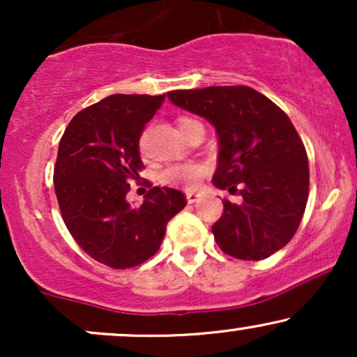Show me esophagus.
<instances>
[{"label":"esophagus","instance_id":"obj_1","mask_svg":"<svg viewBox=\"0 0 357 357\" xmlns=\"http://www.w3.org/2000/svg\"><path fill=\"white\" fill-rule=\"evenodd\" d=\"M186 199H188V203H196L199 199V195L196 191H188Z\"/></svg>","mask_w":357,"mask_h":357}]
</instances>
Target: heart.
Here are the masks:
<instances>
[{"label":"heart","instance_id":"1","mask_svg":"<svg viewBox=\"0 0 357 357\" xmlns=\"http://www.w3.org/2000/svg\"><path fill=\"white\" fill-rule=\"evenodd\" d=\"M190 122H196L192 119L183 117L179 119L178 126L181 127ZM206 173L203 165L199 162H186V165H169L159 173V181L165 184H171V186H186L195 188L196 184L202 181V178Z\"/></svg>","mask_w":357,"mask_h":357}]
</instances>
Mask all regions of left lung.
Instances as JSON below:
<instances>
[{
	"label": "left lung",
	"mask_w": 357,
	"mask_h": 357,
	"mask_svg": "<svg viewBox=\"0 0 357 357\" xmlns=\"http://www.w3.org/2000/svg\"><path fill=\"white\" fill-rule=\"evenodd\" d=\"M167 97L215 127L220 149L213 184L241 196L240 203L225 199L211 227L218 247L240 260H264L284 248L309 192L305 147L287 114L245 85L174 90Z\"/></svg>",
	"instance_id": "left-lung-1"
}]
</instances>
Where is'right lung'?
I'll return each instance as SVG.
<instances>
[{
    "instance_id": "obj_1",
    "label": "right lung",
    "mask_w": 357,
    "mask_h": 357,
    "mask_svg": "<svg viewBox=\"0 0 357 357\" xmlns=\"http://www.w3.org/2000/svg\"><path fill=\"white\" fill-rule=\"evenodd\" d=\"M165 97L114 93L77 114L60 139L53 181L61 218L80 248L107 267L144 264L186 206L173 188L154 186L141 206L126 198L144 167L139 139Z\"/></svg>"
}]
</instances>
